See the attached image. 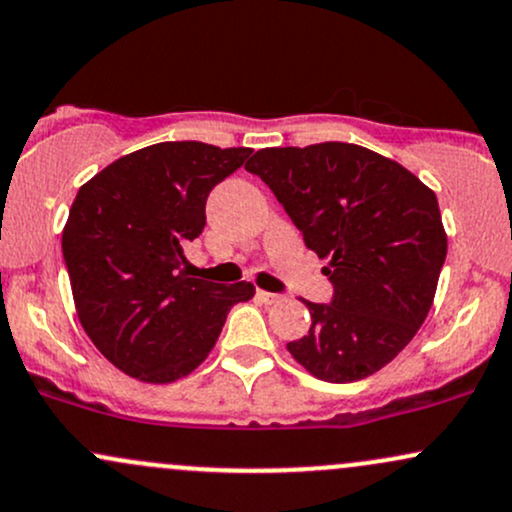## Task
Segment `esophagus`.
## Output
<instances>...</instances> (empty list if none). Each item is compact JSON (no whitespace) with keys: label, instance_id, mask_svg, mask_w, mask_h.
Returning <instances> with one entry per match:
<instances>
[{"label":"esophagus","instance_id":"34e87169","mask_svg":"<svg viewBox=\"0 0 512 512\" xmlns=\"http://www.w3.org/2000/svg\"><path fill=\"white\" fill-rule=\"evenodd\" d=\"M258 300L266 302V304H275V302H280V295H273V292H266V290H258Z\"/></svg>","mask_w":512,"mask_h":512}]
</instances>
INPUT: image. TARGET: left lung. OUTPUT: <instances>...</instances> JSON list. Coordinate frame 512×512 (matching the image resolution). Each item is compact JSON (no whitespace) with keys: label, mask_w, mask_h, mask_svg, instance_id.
Listing matches in <instances>:
<instances>
[{"label":"left lung","mask_w":512,"mask_h":512,"mask_svg":"<svg viewBox=\"0 0 512 512\" xmlns=\"http://www.w3.org/2000/svg\"><path fill=\"white\" fill-rule=\"evenodd\" d=\"M246 171L261 176L307 249L329 258L333 297L307 302L312 326L287 343L324 382H358L392 363L433 304L447 256L438 198L409 169L348 142L268 147Z\"/></svg>","instance_id":"obj_1"}]
</instances>
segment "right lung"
<instances>
[{
  "label": "right lung",
  "instance_id": "1",
  "mask_svg": "<svg viewBox=\"0 0 512 512\" xmlns=\"http://www.w3.org/2000/svg\"><path fill=\"white\" fill-rule=\"evenodd\" d=\"M249 147L159 142L125 154L79 188L62 256L86 336L125 375L169 384L191 375L251 283L188 278L183 246L205 227L212 188Z\"/></svg>",
  "mask_w": 512,
  "mask_h": 512
}]
</instances>
